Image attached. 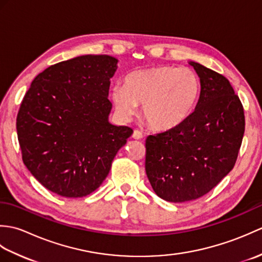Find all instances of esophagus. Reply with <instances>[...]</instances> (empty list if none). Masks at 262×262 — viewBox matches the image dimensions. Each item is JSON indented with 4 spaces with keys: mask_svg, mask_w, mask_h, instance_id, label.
Masks as SVG:
<instances>
[{
    "mask_svg": "<svg viewBox=\"0 0 262 262\" xmlns=\"http://www.w3.org/2000/svg\"><path fill=\"white\" fill-rule=\"evenodd\" d=\"M133 138H134V140H142V138H143V134H142V133H141L140 130L135 129L134 133H133Z\"/></svg>",
    "mask_w": 262,
    "mask_h": 262,
    "instance_id": "1",
    "label": "esophagus"
}]
</instances>
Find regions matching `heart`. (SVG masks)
<instances>
[{
    "label": "heart",
    "instance_id": "b5f03b06",
    "mask_svg": "<svg viewBox=\"0 0 262 262\" xmlns=\"http://www.w3.org/2000/svg\"><path fill=\"white\" fill-rule=\"evenodd\" d=\"M200 96V81L190 69L159 65L125 77V85L111 90V101L119 116L129 118L137 104L154 130L168 132L185 121Z\"/></svg>",
    "mask_w": 262,
    "mask_h": 262
}]
</instances>
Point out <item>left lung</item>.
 Masks as SVG:
<instances>
[{
  "instance_id": "obj_1",
  "label": "left lung",
  "mask_w": 262,
  "mask_h": 262,
  "mask_svg": "<svg viewBox=\"0 0 262 262\" xmlns=\"http://www.w3.org/2000/svg\"><path fill=\"white\" fill-rule=\"evenodd\" d=\"M200 96L193 113L174 129L146 138L145 170L153 190L171 203L209 192L235 164L244 111L229 80L196 62Z\"/></svg>"
}]
</instances>
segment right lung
<instances>
[{
  "label": "right lung",
  "instance_id": "1",
  "mask_svg": "<svg viewBox=\"0 0 262 262\" xmlns=\"http://www.w3.org/2000/svg\"><path fill=\"white\" fill-rule=\"evenodd\" d=\"M118 59L82 55L49 66L32 81L16 117L27 169L62 197H84L107 178L133 129L110 124V79Z\"/></svg>",
  "mask_w": 262,
  "mask_h": 262
}]
</instances>
